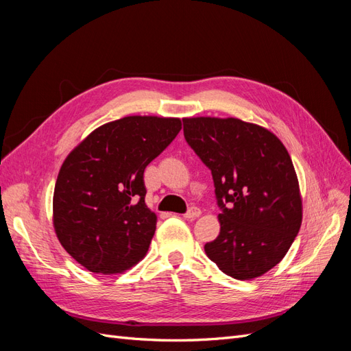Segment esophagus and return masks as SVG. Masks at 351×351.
Here are the masks:
<instances>
[{"instance_id": "34e87169", "label": "esophagus", "mask_w": 351, "mask_h": 351, "mask_svg": "<svg viewBox=\"0 0 351 351\" xmlns=\"http://www.w3.org/2000/svg\"><path fill=\"white\" fill-rule=\"evenodd\" d=\"M200 214H202V212H200L199 208L192 206V208H189V210L184 214V218H187V219H196L197 217H200Z\"/></svg>"}]
</instances>
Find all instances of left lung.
<instances>
[{
  "label": "left lung",
  "mask_w": 351,
  "mask_h": 351,
  "mask_svg": "<svg viewBox=\"0 0 351 351\" xmlns=\"http://www.w3.org/2000/svg\"><path fill=\"white\" fill-rule=\"evenodd\" d=\"M184 139L214 178L219 236L208 258L236 280H253L289 252L302 226L291 158L277 136L239 119H183Z\"/></svg>",
  "instance_id": "1"
}]
</instances>
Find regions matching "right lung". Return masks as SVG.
I'll return each instance as SVG.
<instances>
[{
    "label": "right lung",
    "instance_id": "1",
    "mask_svg": "<svg viewBox=\"0 0 351 351\" xmlns=\"http://www.w3.org/2000/svg\"><path fill=\"white\" fill-rule=\"evenodd\" d=\"M182 130L180 119L132 115L104 124L62 162L52 200L61 246L97 274L132 268L149 249L156 215L143 173Z\"/></svg>",
    "mask_w": 351,
    "mask_h": 351
}]
</instances>
